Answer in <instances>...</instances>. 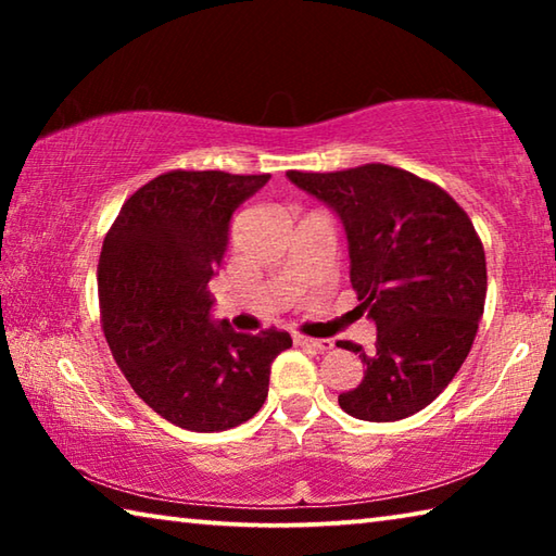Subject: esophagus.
<instances>
[{"label": "esophagus", "instance_id": "obj_1", "mask_svg": "<svg viewBox=\"0 0 556 556\" xmlns=\"http://www.w3.org/2000/svg\"><path fill=\"white\" fill-rule=\"evenodd\" d=\"M294 343H296V345L314 348V351H318V353L331 351V348H333V341H328V338H306V336H294Z\"/></svg>", "mask_w": 556, "mask_h": 556}]
</instances>
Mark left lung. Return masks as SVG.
<instances>
[{
	"mask_svg": "<svg viewBox=\"0 0 556 556\" xmlns=\"http://www.w3.org/2000/svg\"><path fill=\"white\" fill-rule=\"evenodd\" d=\"M341 220L351 285L378 328L357 388L338 394L345 414L397 421L434 402L473 345L485 304V252L464 208L439 186L388 164L333 174L287 172Z\"/></svg>",
	"mask_w": 556,
	"mask_h": 556,
	"instance_id": "left-lung-1",
	"label": "left lung"
}]
</instances>
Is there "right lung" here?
Masks as SVG:
<instances>
[{
    "instance_id": "1",
    "label": "right lung",
    "mask_w": 556,
    "mask_h": 556,
    "mask_svg": "<svg viewBox=\"0 0 556 556\" xmlns=\"http://www.w3.org/2000/svg\"><path fill=\"white\" fill-rule=\"evenodd\" d=\"M269 174L172 172L122 205L98 265L102 328L112 355L159 417L188 431H225L267 400L269 365L291 338L235 333L213 318L232 213Z\"/></svg>"
}]
</instances>
